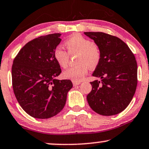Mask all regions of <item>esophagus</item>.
I'll use <instances>...</instances> for the list:
<instances>
[{
  "instance_id": "1",
  "label": "esophagus",
  "mask_w": 149,
  "mask_h": 149,
  "mask_svg": "<svg viewBox=\"0 0 149 149\" xmlns=\"http://www.w3.org/2000/svg\"><path fill=\"white\" fill-rule=\"evenodd\" d=\"M80 84V82H76V81H73V86H78Z\"/></svg>"
}]
</instances>
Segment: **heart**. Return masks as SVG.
Listing matches in <instances>:
<instances>
[{
  "mask_svg": "<svg viewBox=\"0 0 149 149\" xmlns=\"http://www.w3.org/2000/svg\"><path fill=\"white\" fill-rule=\"evenodd\" d=\"M65 45L69 54L62 47L58 46L54 52V59L59 66L65 68L69 63V55L77 54L76 65L67 69L63 75L65 78L79 82L87 73L88 67L94 69L98 65L101 59L100 48L80 34L73 35L65 41Z\"/></svg>",
  "mask_w": 149,
  "mask_h": 149,
  "instance_id": "heart-1",
  "label": "heart"
}]
</instances>
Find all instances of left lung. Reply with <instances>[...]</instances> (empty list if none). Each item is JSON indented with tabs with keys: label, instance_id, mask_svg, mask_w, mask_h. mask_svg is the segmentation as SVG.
<instances>
[{
	"label": "left lung",
	"instance_id": "left-lung-1",
	"mask_svg": "<svg viewBox=\"0 0 149 149\" xmlns=\"http://www.w3.org/2000/svg\"><path fill=\"white\" fill-rule=\"evenodd\" d=\"M101 50V59L93 76L101 79L91 82L87 95L91 109L103 116L123 111L132 101L137 86L138 67L134 54L118 37L102 32H84Z\"/></svg>",
	"mask_w": 149,
	"mask_h": 149
}]
</instances>
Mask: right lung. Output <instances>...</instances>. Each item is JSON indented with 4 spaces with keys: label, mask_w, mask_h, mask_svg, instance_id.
Listing matches in <instances>:
<instances>
[{
    "label": "right lung",
    "mask_w": 149,
    "mask_h": 149,
    "mask_svg": "<svg viewBox=\"0 0 149 149\" xmlns=\"http://www.w3.org/2000/svg\"><path fill=\"white\" fill-rule=\"evenodd\" d=\"M61 36L54 33L29 41L13 60V92L20 106L32 117L45 119L58 114L73 87L71 80L56 78L61 69L54 52Z\"/></svg>",
    "instance_id": "1"
}]
</instances>
